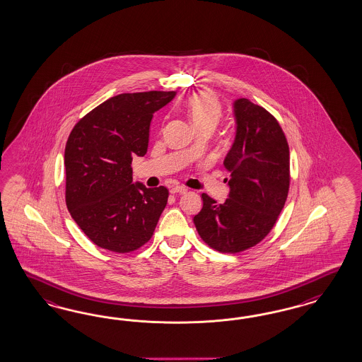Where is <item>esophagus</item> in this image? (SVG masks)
Wrapping results in <instances>:
<instances>
[{"label":"esophagus","instance_id":"34e87169","mask_svg":"<svg viewBox=\"0 0 362 362\" xmlns=\"http://www.w3.org/2000/svg\"><path fill=\"white\" fill-rule=\"evenodd\" d=\"M187 188L182 186H175L171 188V194H186Z\"/></svg>","mask_w":362,"mask_h":362}]
</instances>
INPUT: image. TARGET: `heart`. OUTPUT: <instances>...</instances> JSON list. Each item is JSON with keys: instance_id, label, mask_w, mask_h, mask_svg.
<instances>
[{"instance_id": "heart-1", "label": "heart", "mask_w": 362, "mask_h": 362, "mask_svg": "<svg viewBox=\"0 0 362 362\" xmlns=\"http://www.w3.org/2000/svg\"><path fill=\"white\" fill-rule=\"evenodd\" d=\"M183 110L197 132L203 129L214 130L223 114L219 99L209 91H197L188 95L183 102Z\"/></svg>"}]
</instances>
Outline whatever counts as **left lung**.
<instances>
[{"instance_id":"obj_1","label":"left lung","mask_w":362,"mask_h":362,"mask_svg":"<svg viewBox=\"0 0 362 362\" xmlns=\"http://www.w3.org/2000/svg\"><path fill=\"white\" fill-rule=\"evenodd\" d=\"M236 135L224 159L230 194L216 203L203 194L194 216L200 238L223 253L245 251L274 228L289 189V147L279 122L250 99L233 102Z\"/></svg>"}]
</instances>
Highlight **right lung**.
Masks as SVG:
<instances>
[{"instance_id":"right-lung-1","label":"right lung","mask_w":362,"mask_h":362,"mask_svg":"<svg viewBox=\"0 0 362 362\" xmlns=\"http://www.w3.org/2000/svg\"><path fill=\"white\" fill-rule=\"evenodd\" d=\"M175 91L119 94L74 126L65 147L66 206L90 240L127 253L151 239L168 189L132 183V156L147 153L153 112Z\"/></svg>"}]
</instances>
